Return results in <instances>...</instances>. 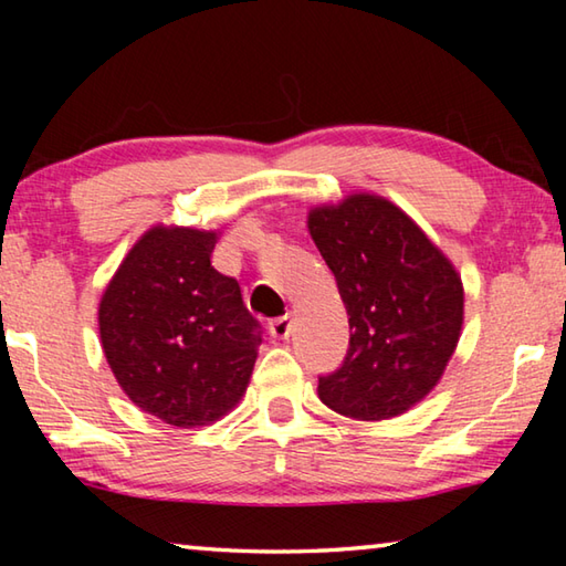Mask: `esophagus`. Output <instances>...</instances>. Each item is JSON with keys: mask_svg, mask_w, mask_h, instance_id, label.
<instances>
[{"mask_svg": "<svg viewBox=\"0 0 566 566\" xmlns=\"http://www.w3.org/2000/svg\"><path fill=\"white\" fill-rule=\"evenodd\" d=\"M270 334L274 339H286L292 334V317H276L270 322Z\"/></svg>", "mask_w": 566, "mask_h": 566, "instance_id": "esophagus-1", "label": "esophagus"}]
</instances>
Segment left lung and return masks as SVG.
Wrapping results in <instances>:
<instances>
[{"label":"left lung","mask_w":566,"mask_h":566,"mask_svg":"<svg viewBox=\"0 0 566 566\" xmlns=\"http://www.w3.org/2000/svg\"><path fill=\"white\" fill-rule=\"evenodd\" d=\"M349 314L342 367L319 377V399L344 417L405 415L442 379L464 322L454 264L415 219L377 195L314 207L306 219Z\"/></svg>","instance_id":"1"}]
</instances>
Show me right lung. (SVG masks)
Here are the masks:
<instances>
[{"label": "right lung", "instance_id": "1", "mask_svg": "<svg viewBox=\"0 0 566 566\" xmlns=\"http://www.w3.org/2000/svg\"><path fill=\"white\" fill-rule=\"evenodd\" d=\"M217 232L157 224L102 294L104 357L134 405L171 427H202L244 397L260 322L212 266Z\"/></svg>", "mask_w": 566, "mask_h": 566}]
</instances>
